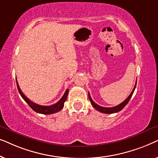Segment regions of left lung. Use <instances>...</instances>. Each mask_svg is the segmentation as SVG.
Instances as JSON below:
<instances>
[{"label":"left lung","mask_w":158,"mask_h":158,"mask_svg":"<svg viewBox=\"0 0 158 158\" xmlns=\"http://www.w3.org/2000/svg\"><path fill=\"white\" fill-rule=\"evenodd\" d=\"M136 85H137V82H136L135 87H134L132 91H131V94L128 96V98H127L125 101H123L122 103H120V104H118V106H114V107H110V108L103 107V106H98V104H96V103L92 100V98H91V97H90V95L89 93H88V98H89V100L90 101V103H91V105L94 107V109L98 110V111L101 112V113H103V114L116 113V112L120 111L121 110H122L123 109H124V108L125 107V106H126L127 103H128L129 100H130L131 98V96H132V94H133L134 91H135V88H136Z\"/></svg>","instance_id":"8db88e82"}]
</instances>
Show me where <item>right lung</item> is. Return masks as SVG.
Listing matches in <instances>:
<instances>
[{
    "label": "right lung",
    "mask_w": 158,
    "mask_h": 158,
    "mask_svg": "<svg viewBox=\"0 0 158 158\" xmlns=\"http://www.w3.org/2000/svg\"><path fill=\"white\" fill-rule=\"evenodd\" d=\"M16 84H17V88H18L19 92V94H20L21 96L22 97L23 100H24L26 102L29 104V106L31 107L34 111H36V113H39V114H52L57 113V112L60 111V110L63 108L64 103V101H66L67 97H68V89H67L66 91L64 92L63 96L62 97L61 99H60V100L58 101L57 103H55V104L51 105V106H41V105L36 104V103L32 102V101H30L29 99L23 94V92L21 91L20 88H19L18 82H17V79H16Z\"/></svg>",
    "instance_id": "right-lung-1"
}]
</instances>
